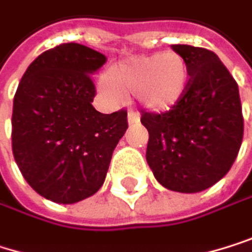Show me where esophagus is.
I'll return each instance as SVG.
<instances>
[{
  "mask_svg": "<svg viewBox=\"0 0 252 252\" xmlns=\"http://www.w3.org/2000/svg\"><path fill=\"white\" fill-rule=\"evenodd\" d=\"M139 121H140V115L137 113V112H128V124L130 125H133V124H139Z\"/></svg>",
  "mask_w": 252,
  "mask_h": 252,
  "instance_id": "34e87169",
  "label": "esophagus"
}]
</instances>
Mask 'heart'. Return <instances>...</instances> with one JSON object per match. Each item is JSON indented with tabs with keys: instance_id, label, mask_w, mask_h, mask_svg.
<instances>
[{
	"instance_id": "obj_1",
	"label": "heart",
	"mask_w": 252,
	"mask_h": 252,
	"mask_svg": "<svg viewBox=\"0 0 252 252\" xmlns=\"http://www.w3.org/2000/svg\"><path fill=\"white\" fill-rule=\"evenodd\" d=\"M189 83V68L176 52L131 57L116 64L100 80L101 93L113 103H122L134 93L149 110L164 112L176 106Z\"/></svg>"
}]
</instances>
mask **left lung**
I'll list each match as a JSON object with an SVG mask.
<instances>
[{"instance_id":"1","label":"left lung","mask_w":252,"mask_h":252,"mask_svg":"<svg viewBox=\"0 0 252 252\" xmlns=\"http://www.w3.org/2000/svg\"><path fill=\"white\" fill-rule=\"evenodd\" d=\"M188 64L189 83L164 113L142 112L149 133L146 161L157 181L178 192H199L227 175L244 137L236 80L212 50L173 44Z\"/></svg>"}]
</instances>
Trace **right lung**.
Returning <instances> with one entry per match:
<instances>
[{
  "label": "right lung",
  "mask_w": 252,
  "mask_h": 252,
  "mask_svg": "<svg viewBox=\"0 0 252 252\" xmlns=\"http://www.w3.org/2000/svg\"><path fill=\"white\" fill-rule=\"evenodd\" d=\"M104 63L91 47L64 43L37 57L17 86L11 149L25 181L44 199L68 205L95 194L128 128L127 110L106 115L91 104V74Z\"/></svg>",
  "instance_id": "right-lung-1"
}]
</instances>
